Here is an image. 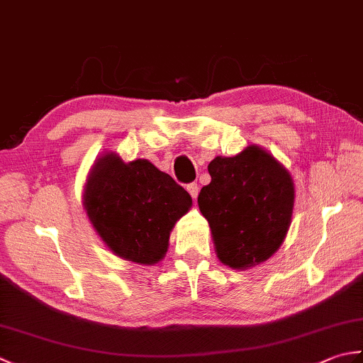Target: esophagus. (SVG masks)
Instances as JSON below:
<instances>
[{
    "instance_id": "esophagus-1",
    "label": "esophagus",
    "mask_w": 363,
    "mask_h": 363,
    "mask_svg": "<svg viewBox=\"0 0 363 363\" xmlns=\"http://www.w3.org/2000/svg\"><path fill=\"white\" fill-rule=\"evenodd\" d=\"M187 191L190 194V196L195 199V198L198 196V194H199V187H198V184H196V182H191V184H189V186H187Z\"/></svg>"
}]
</instances>
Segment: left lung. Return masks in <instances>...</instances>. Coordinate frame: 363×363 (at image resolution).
<instances>
[{
    "mask_svg": "<svg viewBox=\"0 0 363 363\" xmlns=\"http://www.w3.org/2000/svg\"><path fill=\"white\" fill-rule=\"evenodd\" d=\"M207 169L212 181L199 191L198 206L209 221L217 257L235 269L272 257L291 223L290 173L257 145L233 157H215Z\"/></svg>",
    "mask_w": 363,
    "mask_h": 363,
    "instance_id": "left-lung-1",
    "label": "left lung"
}]
</instances>
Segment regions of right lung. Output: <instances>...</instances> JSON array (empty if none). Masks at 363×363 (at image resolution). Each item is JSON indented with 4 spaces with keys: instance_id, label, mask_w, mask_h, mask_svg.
I'll return each instance as SVG.
<instances>
[{
    "instance_id": "add662e5",
    "label": "right lung",
    "mask_w": 363,
    "mask_h": 363,
    "mask_svg": "<svg viewBox=\"0 0 363 363\" xmlns=\"http://www.w3.org/2000/svg\"><path fill=\"white\" fill-rule=\"evenodd\" d=\"M84 209L115 256L142 265L164 259L174 223L191 207V196L150 160L125 164L107 152L91 167Z\"/></svg>"
}]
</instances>
